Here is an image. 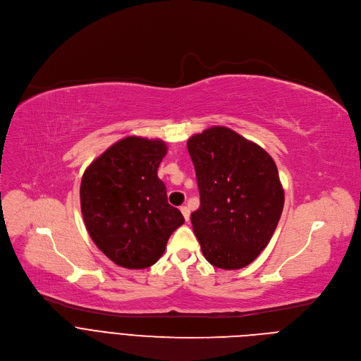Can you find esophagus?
Returning a JSON list of instances; mask_svg holds the SVG:
<instances>
[{"label":"esophagus","instance_id":"1","mask_svg":"<svg viewBox=\"0 0 361 361\" xmlns=\"http://www.w3.org/2000/svg\"><path fill=\"white\" fill-rule=\"evenodd\" d=\"M180 212H181V214L184 216L185 221H188V220H190V209H188V207H185V205H184V207H181V209H180Z\"/></svg>","mask_w":361,"mask_h":361}]
</instances>
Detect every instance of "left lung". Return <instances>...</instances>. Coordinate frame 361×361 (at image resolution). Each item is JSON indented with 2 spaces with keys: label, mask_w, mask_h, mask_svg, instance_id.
Masks as SVG:
<instances>
[{
  "label": "left lung",
  "mask_w": 361,
  "mask_h": 361,
  "mask_svg": "<svg viewBox=\"0 0 361 361\" xmlns=\"http://www.w3.org/2000/svg\"><path fill=\"white\" fill-rule=\"evenodd\" d=\"M200 207L194 234L210 264L248 266L270 243L284 205V190L270 154L227 127L188 138Z\"/></svg>",
  "instance_id": "obj_1"
}]
</instances>
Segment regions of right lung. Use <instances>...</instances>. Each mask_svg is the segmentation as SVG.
I'll list each match as a JSON object with an SVG mask.
<instances>
[{
    "label": "right lung",
    "instance_id": "add662e5",
    "mask_svg": "<svg viewBox=\"0 0 361 361\" xmlns=\"http://www.w3.org/2000/svg\"><path fill=\"white\" fill-rule=\"evenodd\" d=\"M166 154L161 140L126 137L82 174L80 200L87 231L120 267L137 270L157 263L170 235L184 223L157 176Z\"/></svg>",
    "mask_w": 361,
    "mask_h": 361
}]
</instances>
